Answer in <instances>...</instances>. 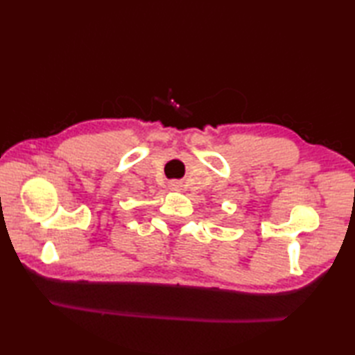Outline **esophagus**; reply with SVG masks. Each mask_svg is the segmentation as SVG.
Instances as JSON below:
<instances>
[{"mask_svg":"<svg viewBox=\"0 0 355 355\" xmlns=\"http://www.w3.org/2000/svg\"><path fill=\"white\" fill-rule=\"evenodd\" d=\"M169 187H171V189H173V191H177V189H180V187H182V183H180V182H171Z\"/></svg>","mask_w":355,"mask_h":355,"instance_id":"1","label":"esophagus"}]
</instances>
